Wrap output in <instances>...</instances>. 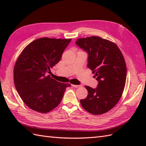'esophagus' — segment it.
I'll return each instance as SVG.
<instances>
[{"instance_id":"1","label":"esophagus","mask_w":146,"mask_h":146,"mask_svg":"<svg viewBox=\"0 0 146 146\" xmlns=\"http://www.w3.org/2000/svg\"><path fill=\"white\" fill-rule=\"evenodd\" d=\"M71 86H73L74 88H79L81 87V85H71Z\"/></svg>"}]
</instances>
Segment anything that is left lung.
<instances>
[{
  "label": "left lung",
  "mask_w": 146,
  "mask_h": 146,
  "mask_svg": "<svg viewBox=\"0 0 146 146\" xmlns=\"http://www.w3.org/2000/svg\"><path fill=\"white\" fill-rule=\"evenodd\" d=\"M76 44L88 52V67L98 82L96 88L85 86L87 97L80 100L88 112L100 115L113 108L122 97L125 85L126 64L114 42L98 36L79 38Z\"/></svg>",
  "instance_id": "left-lung-1"
}]
</instances>
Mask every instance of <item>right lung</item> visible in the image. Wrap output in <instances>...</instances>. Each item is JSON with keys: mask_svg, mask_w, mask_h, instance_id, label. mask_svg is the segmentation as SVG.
<instances>
[{"mask_svg": "<svg viewBox=\"0 0 146 146\" xmlns=\"http://www.w3.org/2000/svg\"><path fill=\"white\" fill-rule=\"evenodd\" d=\"M71 39L42 38L27 45L17 59L14 82L17 93L31 109L45 113L60 104L68 83L51 78V68L60 61Z\"/></svg>", "mask_w": 146, "mask_h": 146, "instance_id": "right-lung-1", "label": "right lung"}]
</instances>
